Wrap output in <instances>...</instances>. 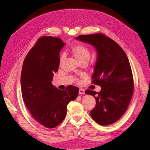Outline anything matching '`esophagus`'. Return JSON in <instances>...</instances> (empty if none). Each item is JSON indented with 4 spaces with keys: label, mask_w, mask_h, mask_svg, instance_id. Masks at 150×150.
<instances>
[{
    "label": "esophagus",
    "mask_w": 150,
    "mask_h": 150,
    "mask_svg": "<svg viewBox=\"0 0 150 150\" xmlns=\"http://www.w3.org/2000/svg\"><path fill=\"white\" fill-rule=\"evenodd\" d=\"M79 94H80V95L85 94V91L82 88H80V89H79Z\"/></svg>",
    "instance_id": "34e87169"
}]
</instances>
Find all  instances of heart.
Returning <instances> with one entry per match:
<instances>
[{"label":"heart","mask_w":150,"mask_h":150,"mask_svg":"<svg viewBox=\"0 0 150 150\" xmlns=\"http://www.w3.org/2000/svg\"><path fill=\"white\" fill-rule=\"evenodd\" d=\"M69 51L73 54V55L75 57V58L78 61L81 60H89L90 57V52L86 46H85L82 44H75L69 48ZM64 58L62 55L60 57V60H62Z\"/></svg>","instance_id":"b5f03b06"}]
</instances>
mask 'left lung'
<instances>
[{
    "instance_id": "obj_1",
    "label": "left lung",
    "mask_w": 150,
    "mask_h": 150,
    "mask_svg": "<svg viewBox=\"0 0 150 150\" xmlns=\"http://www.w3.org/2000/svg\"><path fill=\"white\" fill-rule=\"evenodd\" d=\"M94 46L97 62L92 75L93 82L101 87L100 92L90 90L85 93L93 96L95 107L91 117L102 126L111 124L125 113L133 92V75L129 60L119 44L101 33L79 35L75 38Z\"/></svg>"
}]
</instances>
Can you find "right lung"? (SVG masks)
Instances as JSON below:
<instances>
[{"instance_id":"obj_1","label":"right lung","mask_w":150,"mask_h":150,"mask_svg":"<svg viewBox=\"0 0 150 150\" xmlns=\"http://www.w3.org/2000/svg\"><path fill=\"white\" fill-rule=\"evenodd\" d=\"M65 45L59 38L42 37L24 60L21 76L22 96L31 115L46 128H53L64 119L67 105L74 100L79 88L67 86L61 91L53 86L58 71L60 52Z\"/></svg>"}]
</instances>
